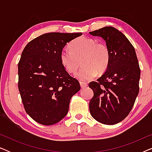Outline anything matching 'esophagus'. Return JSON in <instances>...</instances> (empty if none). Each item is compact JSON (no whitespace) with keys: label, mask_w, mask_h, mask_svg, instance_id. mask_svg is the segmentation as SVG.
Instances as JSON below:
<instances>
[{"label":"esophagus","mask_w":152,"mask_h":152,"mask_svg":"<svg viewBox=\"0 0 152 152\" xmlns=\"http://www.w3.org/2000/svg\"><path fill=\"white\" fill-rule=\"evenodd\" d=\"M80 84L81 88H86V86H88V84H87V83H85V82H80Z\"/></svg>","instance_id":"1"}]
</instances>
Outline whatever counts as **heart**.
I'll return each instance as SVG.
<instances>
[{"instance_id": "1", "label": "heart", "mask_w": 152, "mask_h": 152, "mask_svg": "<svg viewBox=\"0 0 152 152\" xmlns=\"http://www.w3.org/2000/svg\"><path fill=\"white\" fill-rule=\"evenodd\" d=\"M70 49L65 48L60 53V61L68 72L72 73L77 69L79 60L83 67L75 77L81 82H87L96 76L97 72H104L109 66L110 53L104 43H96L95 39L81 37L70 43Z\"/></svg>"}]
</instances>
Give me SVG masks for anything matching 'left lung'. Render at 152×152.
Listing matches in <instances>:
<instances>
[{"mask_svg":"<svg viewBox=\"0 0 152 152\" xmlns=\"http://www.w3.org/2000/svg\"><path fill=\"white\" fill-rule=\"evenodd\" d=\"M89 34L102 38L110 53L106 71L97 82L89 84L94 93L89 110L97 122L113 125L128 115L138 95V61L130 41L113 27L106 26Z\"/></svg>","mask_w":152,"mask_h":152,"instance_id":"8db88e82","label":"left lung"}]
</instances>
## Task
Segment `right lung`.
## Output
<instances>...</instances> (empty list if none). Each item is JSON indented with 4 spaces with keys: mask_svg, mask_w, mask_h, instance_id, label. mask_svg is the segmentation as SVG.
Here are the masks:
<instances>
[{
    "mask_svg": "<svg viewBox=\"0 0 152 152\" xmlns=\"http://www.w3.org/2000/svg\"><path fill=\"white\" fill-rule=\"evenodd\" d=\"M82 33L50 32L29 42L18 64V90L26 111L43 125H52L68 113L80 82L68 74L60 61L67 43Z\"/></svg>",
    "mask_w": 152,
    "mask_h": 152,
    "instance_id": "right-lung-1",
    "label": "right lung"
}]
</instances>
